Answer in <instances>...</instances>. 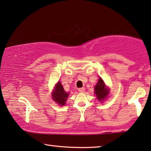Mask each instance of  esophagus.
<instances>
[{
  "mask_svg": "<svg viewBox=\"0 0 151 151\" xmlns=\"http://www.w3.org/2000/svg\"><path fill=\"white\" fill-rule=\"evenodd\" d=\"M78 91H79L80 93H83V92L85 91V88H84V87H82V88H79V89H78Z\"/></svg>",
  "mask_w": 151,
  "mask_h": 151,
  "instance_id": "1",
  "label": "esophagus"
}]
</instances>
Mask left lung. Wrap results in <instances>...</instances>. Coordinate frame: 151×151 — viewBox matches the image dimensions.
Returning a JSON list of instances; mask_svg holds the SVG:
<instances>
[{"instance_id": "1", "label": "left lung", "mask_w": 151, "mask_h": 151, "mask_svg": "<svg viewBox=\"0 0 151 151\" xmlns=\"http://www.w3.org/2000/svg\"><path fill=\"white\" fill-rule=\"evenodd\" d=\"M95 93L100 101L104 100L109 93V90L106 88L104 83L101 78H99L98 82L95 86Z\"/></svg>"}]
</instances>
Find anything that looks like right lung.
Masks as SVG:
<instances>
[{"instance_id":"1","label":"right lung","mask_w":151,"mask_h":151,"mask_svg":"<svg viewBox=\"0 0 151 151\" xmlns=\"http://www.w3.org/2000/svg\"><path fill=\"white\" fill-rule=\"evenodd\" d=\"M52 97L53 100L61 106L66 104V99L68 98V93H66L63 88L61 83L58 82L55 85V91L53 92Z\"/></svg>"}]
</instances>
